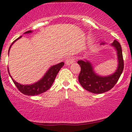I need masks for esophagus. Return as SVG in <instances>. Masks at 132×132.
<instances>
[{
	"label": "esophagus",
	"instance_id": "1",
	"mask_svg": "<svg viewBox=\"0 0 132 132\" xmlns=\"http://www.w3.org/2000/svg\"><path fill=\"white\" fill-rule=\"evenodd\" d=\"M65 65H71V64H73V63H75V59L73 57H69L67 58V59H66V61H65Z\"/></svg>",
	"mask_w": 132,
	"mask_h": 132
}]
</instances>
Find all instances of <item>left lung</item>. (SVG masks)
<instances>
[{
  "instance_id": "obj_1",
  "label": "left lung",
  "mask_w": 132,
  "mask_h": 132,
  "mask_svg": "<svg viewBox=\"0 0 132 132\" xmlns=\"http://www.w3.org/2000/svg\"><path fill=\"white\" fill-rule=\"evenodd\" d=\"M105 44L102 42L101 45ZM116 50L117 53L118 67L116 70L107 76H101L94 71V67L87 59L78 61L80 66V72L79 75V81L82 87L90 93L101 94L108 91L118 82L123 69V60L120 44L114 40L111 44Z\"/></svg>"
}]
</instances>
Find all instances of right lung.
<instances>
[{
	"mask_svg": "<svg viewBox=\"0 0 132 132\" xmlns=\"http://www.w3.org/2000/svg\"><path fill=\"white\" fill-rule=\"evenodd\" d=\"M32 33V31L30 30V31H26L24 34H31ZM22 36L19 37L18 38L14 41L11 45L10 46V48L9 50V51L10 50V47H12V45H13L14 43L16 41L18 40V39L21 38ZM64 65L63 62H61L57 64L50 67L49 69L47 70L46 73H45L42 79H39L38 80L37 82H34L31 85H22L20 83H18V82H16V80L13 79V78L10 75V72H9V69L8 68V71H9V75L11 77L12 80L14 82V85H16V87L18 88L20 91L22 93L24 94L25 95H28V96H35V95H38L39 94L44 93V92L47 91V90L52 87V85H53V82H54L55 79L57 75L58 72L59 71V70L61 69V67Z\"/></svg>",
	"mask_w": 132,
	"mask_h": 132,
	"instance_id": "add662e5",
	"label": "right lung"
}]
</instances>
